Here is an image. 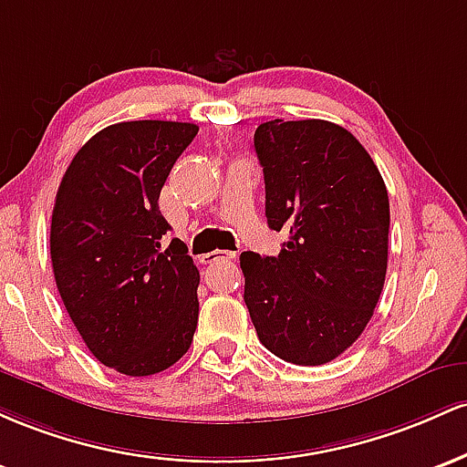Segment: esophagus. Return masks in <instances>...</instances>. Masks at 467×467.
<instances>
[{
	"mask_svg": "<svg viewBox=\"0 0 467 467\" xmlns=\"http://www.w3.org/2000/svg\"><path fill=\"white\" fill-rule=\"evenodd\" d=\"M235 254H232V251H223V249H216L212 251V254L202 255L201 262L202 265H216V262H223V260H234Z\"/></svg>",
	"mask_w": 467,
	"mask_h": 467,
	"instance_id": "34e87169",
	"label": "esophagus"
}]
</instances>
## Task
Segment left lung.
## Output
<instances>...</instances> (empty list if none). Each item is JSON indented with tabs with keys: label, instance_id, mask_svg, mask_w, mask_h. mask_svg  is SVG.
Returning <instances> with one entry per match:
<instances>
[{
	"label": "left lung",
	"instance_id": "left-lung-1",
	"mask_svg": "<svg viewBox=\"0 0 467 467\" xmlns=\"http://www.w3.org/2000/svg\"><path fill=\"white\" fill-rule=\"evenodd\" d=\"M254 145L266 223L289 240L277 255H240L244 304L271 353L327 364L359 337L384 289L389 192L368 151L331 120H266Z\"/></svg>",
	"mask_w": 467,
	"mask_h": 467
}]
</instances>
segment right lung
<instances>
[{"instance_id": "obj_1", "label": "right lung", "mask_w": 467, "mask_h": 467, "mask_svg": "<svg viewBox=\"0 0 467 467\" xmlns=\"http://www.w3.org/2000/svg\"><path fill=\"white\" fill-rule=\"evenodd\" d=\"M198 125L125 120L94 134L67 165L50 224L57 289L86 347L130 377L161 373L190 350L198 274L159 196Z\"/></svg>"}]
</instances>
